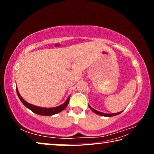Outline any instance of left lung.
<instances>
[{"label": "left lung", "mask_w": 154, "mask_h": 154, "mask_svg": "<svg viewBox=\"0 0 154 154\" xmlns=\"http://www.w3.org/2000/svg\"><path fill=\"white\" fill-rule=\"evenodd\" d=\"M89 107L90 108V109L93 111V112H94L95 113H97V114L98 115H100V116H109V117H111V116H116L118 114H120V113H121V112H119V113H112V114H109V113H102V112H100V111H96L95 109H94L93 108H92L91 106H89Z\"/></svg>", "instance_id": "8db88e82"}]
</instances>
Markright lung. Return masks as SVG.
Wrapping results in <instances>:
<instances>
[{"label":"right lung","mask_w":154,"mask_h":154,"mask_svg":"<svg viewBox=\"0 0 154 154\" xmlns=\"http://www.w3.org/2000/svg\"><path fill=\"white\" fill-rule=\"evenodd\" d=\"M17 95L20 98V100H21V102L23 103V104L24 105L26 108H28L30 109L31 111H32L33 113H36V114L38 115H41V116H52L54 114H56V113H60L61 111L64 110V109H66V107L68 105L69 102V99H70V97H69L67 100L65 102L64 104L60 105V106L54 107V108H42V107H39V106H34V105L29 104V103L26 102L24 99H23L21 95L19 93L17 88Z\"/></svg>","instance_id":"obj_1"}]
</instances>
